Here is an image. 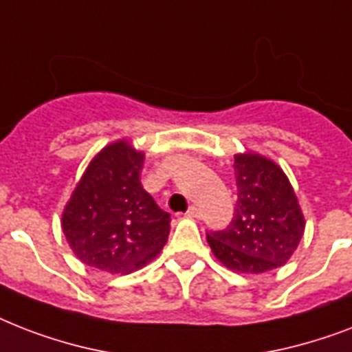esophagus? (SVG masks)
Instances as JSON below:
<instances>
[{
    "instance_id": "34e87169",
    "label": "esophagus",
    "mask_w": 352,
    "mask_h": 352,
    "mask_svg": "<svg viewBox=\"0 0 352 352\" xmlns=\"http://www.w3.org/2000/svg\"><path fill=\"white\" fill-rule=\"evenodd\" d=\"M186 214H188V217H201V210H199L195 204H192V206L188 208Z\"/></svg>"
}]
</instances>
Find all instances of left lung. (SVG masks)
<instances>
[{"mask_svg":"<svg viewBox=\"0 0 352 352\" xmlns=\"http://www.w3.org/2000/svg\"><path fill=\"white\" fill-rule=\"evenodd\" d=\"M237 204L232 225L206 235L214 256L241 274L283 267L300 245L305 217L281 166L265 155L234 157Z\"/></svg>","mask_w":352,"mask_h":352,"instance_id":"obj_1","label":"left lung"}]
</instances>
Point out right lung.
I'll return each mask as SVG.
<instances>
[{
	"instance_id": "add662e5",
	"label": "right lung",
	"mask_w": 352,
	"mask_h": 352,
	"mask_svg": "<svg viewBox=\"0 0 352 352\" xmlns=\"http://www.w3.org/2000/svg\"><path fill=\"white\" fill-rule=\"evenodd\" d=\"M144 151L126 138L91 159L63 206L62 230L87 267L131 274L159 256L170 234V214L140 184Z\"/></svg>"
}]
</instances>
